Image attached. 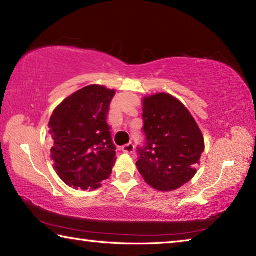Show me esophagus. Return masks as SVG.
I'll list each match as a JSON object with an SVG mask.
<instances>
[{
  "mask_svg": "<svg viewBox=\"0 0 256 256\" xmlns=\"http://www.w3.org/2000/svg\"><path fill=\"white\" fill-rule=\"evenodd\" d=\"M122 150L124 151L125 154H132L133 151H134V144H131V142H130V144H125V146H122Z\"/></svg>",
  "mask_w": 256,
  "mask_h": 256,
  "instance_id": "esophagus-1",
  "label": "esophagus"
}]
</instances>
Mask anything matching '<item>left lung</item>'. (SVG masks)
Listing matches in <instances>:
<instances>
[{
	"mask_svg": "<svg viewBox=\"0 0 256 256\" xmlns=\"http://www.w3.org/2000/svg\"><path fill=\"white\" fill-rule=\"evenodd\" d=\"M142 102L146 142L138 148V170L154 190H175L196 174L204 138L188 108L172 94H151Z\"/></svg>",
	"mask_w": 256,
	"mask_h": 256,
	"instance_id": "1",
	"label": "left lung"
}]
</instances>
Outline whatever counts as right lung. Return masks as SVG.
I'll list each match as a JSON object with an SVG mask.
<instances>
[{
	"instance_id": "obj_1",
	"label": "right lung",
	"mask_w": 256,
	"mask_h": 256,
	"mask_svg": "<svg viewBox=\"0 0 256 256\" xmlns=\"http://www.w3.org/2000/svg\"><path fill=\"white\" fill-rule=\"evenodd\" d=\"M115 94L104 86H86L64 99L50 116L54 170L71 188L96 190L112 174L116 146L107 114Z\"/></svg>"
}]
</instances>
